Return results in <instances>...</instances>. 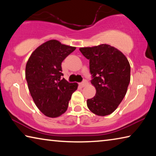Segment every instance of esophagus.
I'll return each mask as SVG.
<instances>
[{
	"instance_id": "esophagus-1",
	"label": "esophagus",
	"mask_w": 156,
	"mask_h": 156,
	"mask_svg": "<svg viewBox=\"0 0 156 156\" xmlns=\"http://www.w3.org/2000/svg\"><path fill=\"white\" fill-rule=\"evenodd\" d=\"M87 84H88V82L87 81V80H83V82H82V83H80V85L81 87H83L87 86Z\"/></svg>"
}]
</instances>
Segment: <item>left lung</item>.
<instances>
[{
  "mask_svg": "<svg viewBox=\"0 0 156 156\" xmlns=\"http://www.w3.org/2000/svg\"><path fill=\"white\" fill-rule=\"evenodd\" d=\"M80 52L89 60L91 84L95 96L87 100L89 109L97 115L112 113L125 96L130 83L131 67L122 52L109 44L82 47Z\"/></svg>",
  "mask_w": 156,
  "mask_h": 156,
  "instance_id": "left-lung-1",
  "label": "left lung"
}]
</instances>
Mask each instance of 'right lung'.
<instances>
[{
  "instance_id": "right-lung-1",
  "label": "right lung",
  "mask_w": 156,
  "mask_h": 156,
  "mask_svg": "<svg viewBox=\"0 0 156 156\" xmlns=\"http://www.w3.org/2000/svg\"><path fill=\"white\" fill-rule=\"evenodd\" d=\"M76 49L50 40L34 50L25 67V78L30 94L39 110L49 118H56L67 111L78 84L62 78V62Z\"/></svg>"
}]
</instances>
